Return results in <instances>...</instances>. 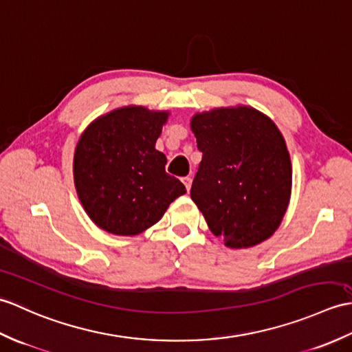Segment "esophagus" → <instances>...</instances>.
Returning a JSON list of instances; mask_svg holds the SVG:
<instances>
[{"instance_id": "esophagus-1", "label": "esophagus", "mask_w": 352, "mask_h": 352, "mask_svg": "<svg viewBox=\"0 0 352 352\" xmlns=\"http://www.w3.org/2000/svg\"><path fill=\"white\" fill-rule=\"evenodd\" d=\"M182 182H184V185H185V188H186V191H190V190H191V184H192V179H191L190 176H186V177H182Z\"/></svg>"}]
</instances>
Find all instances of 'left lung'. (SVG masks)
I'll list each match as a JSON object with an SVG mask.
<instances>
[{"mask_svg":"<svg viewBox=\"0 0 352 352\" xmlns=\"http://www.w3.org/2000/svg\"><path fill=\"white\" fill-rule=\"evenodd\" d=\"M191 129L203 153L191 199L210 232L230 248L261 244L291 199L292 166L282 132L252 107L197 113Z\"/></svg>","mask_w":352,"mask_h":352,"instance_id":"obj_1","label":"left lung"}]
</instances>
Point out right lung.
<instances>
[{"label":"right lung","instance_id":"1","mask_svg":"<svg viewBox=\"0 0 352 352\" xmlns=\"http://www.w3.org/2000/svg\"><path fill=\"white\" fill-rule=\"evenodd\" d=\"M167 119L168 111L129 105L98 117L82 132L74 156L75 188L98 228L138 235L186 192L166 173V155L155 149Z\"/></svg>","mask_w":352,"mask_h":352}]
</instances>
